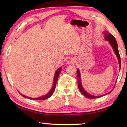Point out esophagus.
<instances>
[{
    "instance_id": "34e87169",
    "label": "esophagus",
    "mask_w": 127,
    "mask_h": 127,
    "mask_svg": "<svg viewBox=\"0 0 127 127\" xmlns=\"http://www.w3.org/2000/svg\"><path fill=\"white\" fill-rule=\"evenodd\" d=\"M66 63L68 64H74L75 63V59L73 57L68 58L66 60Z\"/></svg>"
}]
</instances>
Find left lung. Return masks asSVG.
I'll list each match as a JSON object with an SVG mask.
<instances>
[{
  "label": "left lung",
  "mask_w": 127,
  "mask_h": 127,
  "mask_svg": "<svg viewBox=\"0 0 127 127\" xmlns=\"http://www.w3.org/2000/svg\"><path fill=\"white\" fill-rule=\"evenodd\" d=\"M104 34L105 35V38L106 40L109 41V42H110V44H111V46H112V48L113 49L116 55H117V57L118 59V61H119V66L120 68V66H121V61H120V55H119V51H118V45H117V41H116L115 37H114V36L110 33L107 32H105ZM77 77H78V89L79 90H80L82 94L83 95H84L85 96H86V97H87L88 98H91V99H94V98H99L100 97H102V96H92V95H90L89 93H87V92L83 89V87H82V85H81V82L80 73H79V71L78 70H77ZM110 92H109L108 94L110 93Z\"/></svg>",
  "instance_id": "left-lung-1"
}]
</instances>
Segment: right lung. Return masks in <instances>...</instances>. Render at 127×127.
<instances>
[{
    "mask_svg": "<svg viewBox=\"0 0 127 127\" xmlns=\"http://www.w3.org/2000/svg\"><path fill=\"white\" fill-rule=\"evenodd\" d=\"M62 70V68H59L58 69L57 71L55 72V77H54V84H53V86L52 87V89L50 90V91H49V93L48 94H46V95H45L44 96H42V97H38V98H30V97H28L27 96H25L24 95H23L21 94H20L21 95H22L23 97H26V98H29V99H31V100H46V99H48V98H49L52 95L54 91V90H55V86L56 84H57V81H58V77H59V75L60 74V73H61V71Z\"/></svg>",
    "mask_w": 127,
    "mask_h": 127,
    "instance_id": "right-lung-1",
    "label": "right lung"
}]
</instances>
